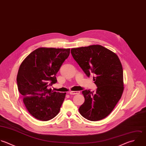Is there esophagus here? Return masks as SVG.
I'll return each mask as SVG.
<instances>
[{"label":"esophagus","instance_id":"1","mask_svg":"<svg viewBox=\"0 0 146 146\" xmlns=\"http://www.w3.org/2000/svg\"><path fill=\"white\" fill-rule=\"evenodd\" d=\"M80 93V91H70L69 92V94H72V95H75V94H78Z\"/></svg>","mask_w":146,"mask_h":146}]
</instances>
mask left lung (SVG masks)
<instances>
[{
    "mask_svg": "<svg viewBox=\"0 0 146 146\" xmlns=\"http://www.w3.org/2000/svg\"><path fill=\"white\" fill-rule=\"evenodd\" d=\"M71 53L88 77L93 74L96 92L82 91L84 103L80 107L81 115L88 120L104 119L121 99L123 87L122 64L118 56L100 45L72 48Z\"/></svg>",
    "mask_w": 146,
    "mask_h": 146,
    "instance_id": "obj_1",
    "label": "left lung"
}]
</instances>
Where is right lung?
Returning a JSON list of instances; mask_svg holds the SVG:
<instances>
[{
    "instance_id": "1",
    "label": "right lung",
    "mask_w": 146,
    "mask_h": 146,
    "mask_svg": "<svg viewBox=\"0 0 146 146\" xmlns=\"http://www.w3.org/2000/svg\"><path fill=\"white\" fill-rule=\"evenodd\" d=\"M70 54V49L39 48L21 62L17 75L18 90L28 112L41 121H48L59 113L66 93L49 87L57 82L56 75Z\"/></svg>"
}]
</instances>
